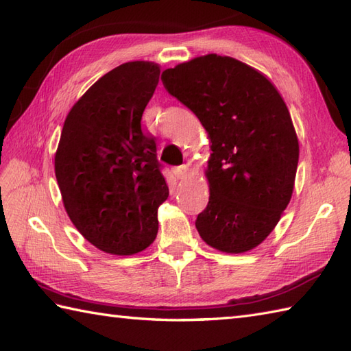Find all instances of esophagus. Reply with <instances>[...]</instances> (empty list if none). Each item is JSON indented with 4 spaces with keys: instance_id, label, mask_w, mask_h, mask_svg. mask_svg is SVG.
Masks as SVG:
<instances>
[{
    "instance_id": "1",
    "label": "esophagus",
    "mask_w": 351,
    "mask_h": 351,
    "mask_svg": "<svg viewBox=\"0 0 351 351\" xmlns=\"http://www.w3.org/2000/svg\"><path fill=\"white\" fill-rule=\"evenodd\" d=\"M173 173L178 178V180H185L189 175V167L187 166H180V167H175L173 169Z\"/></svg>"
}]
</instances>
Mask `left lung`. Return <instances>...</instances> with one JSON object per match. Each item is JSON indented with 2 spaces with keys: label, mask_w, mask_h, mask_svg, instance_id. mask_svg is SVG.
I'll return each mask as SVG.
<instances>
[{
  "label": "left lung",
  "mask_w": 351,
  "mask_h": 351,
  "mask_svg": "<svg viewBox=\"0 0 351 351\" xmlns=\"http://www.w3.org/2000/svg\"><path fill=\"white\" fill-rule=\"evenodd\" d=\"M161 81L197 116L211 143L210 200L197 215L199 235L220 252L255 249L294 190L299 140L287 104L264 73L217 54L166 69Z\"/></svg>",
  "instance_id": "obj_1"
}]
</instances>
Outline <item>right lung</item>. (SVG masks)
Returning <instances> with one entry per match:
<instances>
[{
	"label": "right lung",
	"instance_id": "right-lung-1",
	"mask_svg": "<svg viewBox=\"0 0 351 351\" xmlns=\"http://www.w3.org/2000/svg\"><path fill=\"white\" fill-rule=\"evenodd\" d=\"M160 72L152 62H128L101 77L66 116L56 152L71 221L111 255H134L154 243L156 213L169 196L155 138L141 128Z\"/></svg>",
	"mask_w": 351,
	"mask_h": 351
}]
</instances>
